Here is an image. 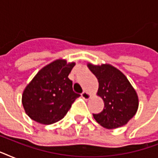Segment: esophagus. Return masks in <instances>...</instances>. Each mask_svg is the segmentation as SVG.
I'll list each match as a JSON object with an SVG mask.
<instances>
[{
	"label": "esophagus",
	"instance_id": "obj_1",
	"mask_svg": "<svg viewBox=\"0 0 158 158\" xmlns=\"http://www.w3.org/2000/svg\"><path fill=\"white\" fill-rule=\"evenodd\" d=\"M81 97L84 99H85V100H88V99H89V98H91V94H89L88 92L84 91L81 94Z\"/></svg>",
	"mask_w": 158,
	"mask_h": 158
}]
</instances>
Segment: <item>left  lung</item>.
Returning a JSON list of instances; mask_svg holds the SVG:
<instances>
[{
  "label": "left lung",
  "mask_w": 158,
  "mask_h": 158,
  "mask_svg": "<svg viewBox=\"0 0 158 158\" xmlns=\"http://www.w3.org/2000/svg\"><path fill=\"white\" fill-rule=\"evenodd\" d=\"M98 80V94L104 101L103 110L93 114L98 124L115 129L127 124L137 112L139 99L125 74L110 64H88Z\"/></svg>",
  "instance_id": "1"
}]
</instances>
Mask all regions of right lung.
Returning <instances> with one entry per match:
<instances>
[{
    "label": "right lung",
    "mask_w": 158,
    "mask_h": 158,
    "mask_svg": "<svg viewBox=\"0 0 158 158\" xmlns=\"http://www.w3.org/2000/svg\"><path fill=\"white\" fill-rule=\"evenodd\" d=\"M74 64L56 60L43 67L28 84L23 93L22 103L32 120L51 125L66 115L80 96L73 91V83L68 78Z\"/></svg>",
    "instance_id": "add662e5"
}]
</instances>
